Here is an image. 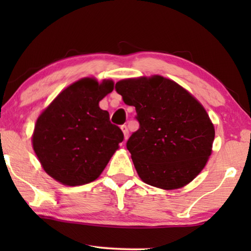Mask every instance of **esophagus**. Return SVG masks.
Here are the masks:
<instances>
[{"mask_svg": "<svg viewBox=\"0 0 251 251\" xmlns=\"http://www.w3.org/2000/svg\"><path fill=\"white\" fill-rule=\"evenodd\" d=\"M121 129H122L123 136H125V140H126L129 137V130H128V128H126V126H122Z\"/></svg>", "mask_w": 251, "mask_h": 251, "instance_id": "esophagus-1", "label": "esophagus"}]
</instances>
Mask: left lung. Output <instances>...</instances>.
<instances>
[{
  "mask_svg": "<svg viewBox=\"0 0 251 251\" xmlns=\"http://www.w3.org/2000/svg\"><path fill=\"white\" fill-rule=\"evenodd\" d=\"M115 89L136 108L139 129L126 143L144 183L161 190L190 184L212 153L215 126L191 92L161 75L125 78Z\"/></svg>",
  "mask_w": 251,
  "mask_h": 251,
  "instance_id": "1",
  "label": "left lung"
}]
</instances>
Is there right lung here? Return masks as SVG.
Returning <instances> with one entry per match:
<instances>
[{
  "instance_id": "add662e5",
  "label": "right lung",
  "mask_w": 251,
  "mask_h": 251,
  "mask_svg": "<svg viewBox=\"0 0 251 251\" xmlns=\"http://www.w3.org/2000/svg\"><path fill=\"white\" fill-rule=\"evenodd\" d=\"M114 89L105 78L83 77L65 88L39 115L32 145L41 167L66 186L97 179L123 140L99 101Z\"/></svg>"
}]
</instances>
